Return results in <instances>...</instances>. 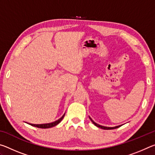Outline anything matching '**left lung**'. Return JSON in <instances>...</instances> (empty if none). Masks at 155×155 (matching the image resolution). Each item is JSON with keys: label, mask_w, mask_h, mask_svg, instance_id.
<instances>
[{"label": "left lung", "mask_w": 155, "mask_h": 155, "mask_svg": "<svg viewBox=\"0 0 155 155\" xmlns=\"http://www.w3.org/2000/svg\"><path fill=\"white\" fill-rule=\"evenodd\" d=\"M90 119L91 120V121L92 122L93 124H94V125H95V126H96L97 127H99V128H103V129H104V130H111V129H115V128H118V127H120V126H121V125H120V126H117V127H104V126L99 125V124H97V123L94 122L93 121V120H92V119H91L90 117Z\"/></svg>", "instance_id": "8db88e82"}]
</instances>
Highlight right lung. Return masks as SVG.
<instances>
[{
  "label": "right lung",
  "mask_w": 155,
  "mask_h": 155,
  "mask_svg": "<svg viewBox=\"0 0 155 155\" xmlns=\"http://www.w3.org/2000/svg\"><path fill=\"white\" fill-rule=\"evenodd\" d=\"M65 114H64V115L61 117V118H59V120H57V121H54L53 122H51V123H48V124H30V123H28V124H30L31 126H33V127H38V128H51V127H53L54 126H56L59 124V122H61V120L64 118Z\"/></svg>",
  "instance_id": "right-lung-1"
}]
</instances>
